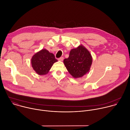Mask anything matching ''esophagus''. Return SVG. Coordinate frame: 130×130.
<instances>
[{"instance_id":"obj_1","label":"esophagus","mask_w":130,"mask_h":130,"mask_svg":"<svg viewBox=\"0 0 130 130\" xmlns=\"http://www.w3.org/2000/svg\"><path fill=\"white\" fill-rule=\"evenodd\" d=\"M63 59H64V58H63V57H61V58H60L58 59V60L60 61H63Z\"/></svg>"}]
</instances>
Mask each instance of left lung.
Returning <instances> with one entry per match:
<instances>
[{
	"label": "left lung",
	"instance_id": "obj_1",
	"mask_svg": "<svg viewBox=\"0 0 130 130\" xmlns=\"http://www.w3.org/2000/svg\"><path fill=\"white\" fill-rule=\"evenodd\" d=\"M64 64L74 78L82 77L90 69L92 58L89 51L82 45L72 49L69 57L64 59Z\"/></svg>",
	"mask_w": 130,
	"mask_h": 130
}]
</instances>
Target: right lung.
I'll list each match as a JSON object with an SVG mask.
<instances>
[{"mask_svg": "<svg viewBox=\"0 0 130 130\" xmlns=\"http://www.w3.org/2000/svg\"><path fill=\"white\" fill-rule=\"evenodd\" d=\"M53 53L46 49L35 53L31 58V63L33 70L39 75H45L49 72L53 64L57 62Z\"/></svg>", "mask_w": 130, "mask_h": 130, "instance_id": "obj_1", "label": "right lung"}]
</instances>
